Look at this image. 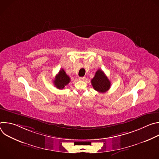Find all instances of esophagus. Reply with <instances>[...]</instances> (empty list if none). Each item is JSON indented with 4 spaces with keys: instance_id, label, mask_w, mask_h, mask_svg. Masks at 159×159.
<instances>
[{
    "instance_id": "1",
    "label": "esophagus",
    "mask_w": 159,
    "mask_h": 159,
    "mask_svg": "<svg viewBox=\"0 0 159 159\" xmlns=\"http://www.w3.org/2000/svg\"><path fill=\"white\" fill-rule=\"evenodd\" d=\"M85 77H79V79L80 80H81V81L84 80H85Z\"/></svg>"
}]
</instances>
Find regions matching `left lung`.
I'll use <instances>...</instances> for the list:
<instances>
[{
  "label": "left lung",
  "instance_id": "1",
  "mask_svg": "<svg viewBox=\"0 0 159 159\" xmlns=\"http://www.w3.org/2000/svg\"><path fill=\"white\" fill-rule=\"evenodd\" d=\"M93 88L101 93H106L109 89L111 82L102 70L99 69L95 74L94 78L91 80Z\"/></svg>",
  "mask_w": 159,
  "mask_h": 159
}]
</instances>
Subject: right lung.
<instances>
[{
    "instance_id": "1",
    "label": "right lung",
    "mask_w": 159,
    "mask_h": 159,
    "mask_svg": "<svg viewBox=\"0 0 159 159\" xmlns=\"http://www.w3.org/2000/svg\"><path fill=\"white\" fill-rule=\"evenodd\" d=\"M70 81V78L69 77V76L67 75L65 70L61 69L59 71L57 75L55 77V79L53 80V83L57 89H62L68 85Z\"/></svg>"
}]
</instances>
